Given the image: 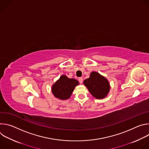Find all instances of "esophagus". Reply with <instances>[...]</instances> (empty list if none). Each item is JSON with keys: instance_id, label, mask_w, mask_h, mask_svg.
I'll return each instance as SVG.
<instances>
[{"instance_id": "34e87169", "label": "esophagus", "mask_w": 149, "mask_h": 149, "mask_svg": "<svg viewBox=\"0 0 149 149\" xmlns=\"http://www.w3.org/2000/svg\"><path fill=\"white\" fill-rule=\"evenodd\" d=\"M78 80H79V81L80 84H82V81H83V78H82V77H80V78H78Z\"/></svg>"}]
</instances>
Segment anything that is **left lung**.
Masks as SVG:
<instances>
[{
  "mask_svg": "<svg viewBox=\"0 0 149 149\" xmlns=\"http://www.w3.org/2000/svg\"><path fill=\"white\" fill-rule=\"evenodd\" d=\"M85 86L97 99H102L107 95L110 86L109 81L98 72H92L90 78L84 81Z\"/></svg>",
  "mask_w": 149,
  "mask_h": 149,
  "instance_id": "1",
  "label": "left lung"
}]
</instances>
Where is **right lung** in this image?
Returning a JSON list of instances; mask_svg holds the SVG:
<instances>
[{"label":"right lung","mask_w":149,"mask_h":149,"mask_svg":"<svg viewBox=\"0 0 149 149\" xmlns=\"http://www.w3.org/2000/svg\"><path fill=\"white\" fill-rule=\"evenodd\" d=\"M79 84V82L74 78H68L66 75H62L52 87L54 95L60 100L68 99L75 87Z\"/></svg>","instance_id":"obj_1"}]
</instances>
